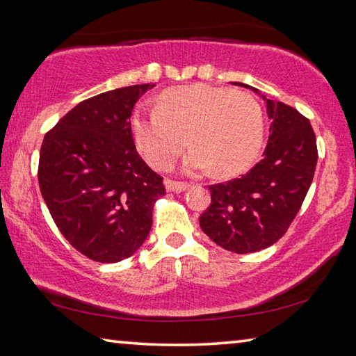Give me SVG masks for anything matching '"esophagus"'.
I'll list each match as a JSON object with an SVG mask.
<instances>
[{"instance_id":"34e87169","label":"esophagus","mask_w":356,"mask_h":356,"mask_svg":"<svg viewBox=\"0 0 356 356\" xmlns=\"http://www.w3.org/2000/svg\"><path fill=\"white\" fill-rule=\"evenodd\" d=\"M190 188V184H184V182H172V180H168L166 182V190L171 193H182L185 190Z\"/></svg>"}]
</instances>
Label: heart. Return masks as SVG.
Segmentation results:
<instances>
[{"label": "heart", "instance_id": "obj_1", "mask_svg": "<svg viewBox=\"0 0 356 356\" xmlns=\"http://www.w3.org/2000/svg\"><path fill=\"white\" fill-rule=\"evenodd\" d=\"M131 135L144 160L168 170L185 146V172L213 170L231 177L254 163L264 143L261 105L245 92L197 83L170 88L156 99L155 110L136 108Z\"/></svg>", "mask_w": 356, "mask_h": 356}]
</instances>
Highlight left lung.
Wrapping results in <instances>:
<instances>
[{
	"instance_id": "obj_1",
	"label": "left lung",
	"mask_w": 356,
	"mask_h": 356,
	"mask_svg": "<svg viewBox=\"0 0 356 356\" xmlns=\"http://www.w3.org/2000/svg\"><path fill=\"white\" fill-rule=\"evenodd\" d=\"M270 136L259 163L240 179L210 185L212 202L201 215L204 234L227 251L256 252L284 236L305 201L317 165L316 135L295 108L270 100Z\"/></svg>"
}]
</instances>
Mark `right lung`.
<instances>
[{
    "instance_id": "add662e5",
    "label": "right lung",
    "mask_w": 356,
    "mask_h": 356,
    "mask_svg": "<svg viewBox=\"0 0 356 356\" xmlns=\"http://www.w3.org/2000/svg\"><path fill=\"white\" fill-rule=\"evenodd\" d=\"M155 84L102 92L72 108L44 138L39 186L67 242L95 262L130 257L147 238L163 177L136 152L130 116Z\"/></svg>"
}]
</instances>
